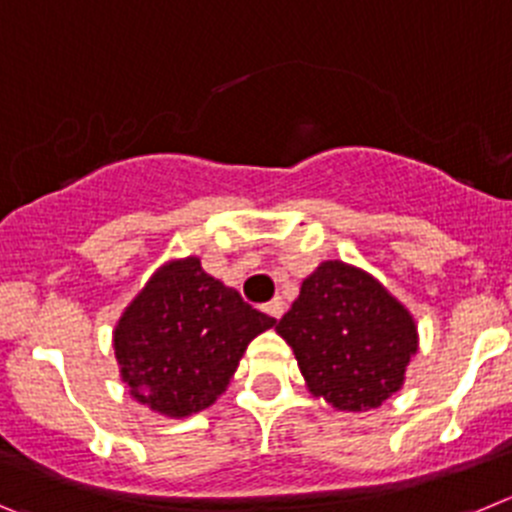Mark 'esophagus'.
<instances>
[{"label":"esophagus","instance_id":"34e87169","mask_svg":"<svg viewBox=\"0 0 512 512\" xmlns=\"http://www.w3.org/2000/svg\"><path fill=\"white\" fill-rule=\"evenodd\" d=\"M265 311L270 313L273 319H280V316H283V313H285V301L280 296L273 298V301H270V303H265Z\"/></svg>","mask_w":512,"mask_h":512}]
</instances>
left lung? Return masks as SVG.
<instances>
[{"mask_svg":"<svg viewBox=\"0 0 512 512\" xmlns=\"http://www.w3.org/2000/svg\"><path fill=\"white\" fill-rule=\"evenodd\" d=\"M316 398L336 411H370L405 380L418 349L416 321L372 275L329 260L301 285L275 326Z\"/></svg>","mask_w":512,"mask_h":512,"instance_id":"1","label":"left lung"}]
</instances>
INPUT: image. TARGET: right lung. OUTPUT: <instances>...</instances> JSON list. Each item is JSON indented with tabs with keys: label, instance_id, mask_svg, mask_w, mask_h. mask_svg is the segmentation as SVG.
<instances>
[{
	"label": "right lung",
	"instance_id": "1",
	"mask_svg": "<svg viewBox=\"0 0 512 512\" xmlns=\"http://www.w3.org/2000/svg\"><path fill=\"white\" fill-rule=\"evenodd\" d=\"M275 324L199 257L150 278L114 329V354L132 398L170 418L209 408L227 390L247 344Z\"/></svg>",
	"mask_w": 512,
	"mask_h": 512
}]
</instances>
